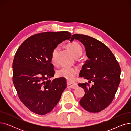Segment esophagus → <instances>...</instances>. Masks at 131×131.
Here are the masks:
<instances>
[{"label":"esophagus","mask_w":131,"mask_h":131,"mask_svg":"<svg viewBox=\"0 0 131 131\" xmlns=\"http://www.w3.org/2000/svg\"><path fill=\"white\" fill-rule=\"evenodd\" d=\"M78 86V85L77 83H70L69 82H67V87L72 88L73 89H76Z\"/></svg>","instance_id":"34e87169"}]
</instances>
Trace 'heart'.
<instances>
[{
    "label": "heart",
    "mask_w": 131,
    "mask_h": 131,
    "mask_svg": "<svg viewBox=\"0 0 131 131\" xmlns=\"http://www.w3.org/2000/svg\"><path fill=\"white\" fill-rule=\"evenodd\" d=\"M67 48L72 52L75 58H78L81 56L83 50L81 45L77 42H73L68 43L67 45ZM59 50V47H55L52 49L51 53V59L52 63H54L58 52ZM78 73V70L75 67H70L63 66L61 67L57 71V75L59 77H63L66 79L67 80L72 81L74 79L75 76Z\"/></svg>",
    "instance_id": "1"
}]
</instances>
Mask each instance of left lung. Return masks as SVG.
Masks as SVG:
<instances>
[{"mask_svg":"<svg viewBox=\"0 0 131 131\" xmlns=\"http://www.w3.org/2000/svg\"><path fill=\"white\" fill-rule=\"evenodd\" d=\"M78 40L85 48L88 60L82 66L79 76L93 82L79 83L85 94L80 104L86 111L98 113L107 108L114 98L120 83L121 68L108 47L98 40L83 34H75L70 41Z\"/></svg>","mask_w":131,"mask_h":131,"instance_id":"left-lung-1","label":"left lung"}]
</instances>
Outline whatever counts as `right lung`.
Masks as SVG:
<instances>
[{
  "label": "right lung",
  "instance_id": "right-lung-1",
  "mask_svg": "<svg viewBox=\"0 0 131 131\" xmlns=\"http://www.w3.org/2000/svg\"><path fill=\"white\" fill-rule=\"evenodd\" d=\"M72 35L67 31L38 33L26 39L13 62V82L18 97L32 112L43 115L57 105L66 88L64 78L48 80L54 74L51 63L53 48Z\"/></svg>",
  "mask_w": 131,
  "mask_h": 131
}]
</instances>
